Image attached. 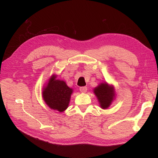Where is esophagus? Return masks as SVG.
Listing matches in <instances>:
<instances>
[{"mask_svg": "<svg viewBox=\"0 0 158 158\" xmlns=\"http://www.w3.org/2000/svg\"><path fill=\"white\" fill-rule=\"evenodd\" d=\"M79 90L83 93H85L87 92V90H88V88H87V87L83 86V87H81V88H79Z\"/></svg>", "mask_w": 158, "mask_h": 158, "instance_id": "1", "label": "esophagus"}]
</instances>
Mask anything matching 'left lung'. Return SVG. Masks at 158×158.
<instances>
[{
  "label": "left lung",
  "instance_id": "8db88e82",
  "mask_svg": "<svg viewBox=\"0 0 158 158\" xmlns=\"http://www.w3.org/2000/svg\"><path fill=\"white\" fill-rule=\"evenodd\" d=\"M94 93L97 97L100 107L104 109L109 108L115 96L114 87L106 82L101 83L94 89Z\"/></svg>",
  "mask_w": 158,
  "mask_h": 158
}]
</instances>
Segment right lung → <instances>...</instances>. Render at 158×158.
<instances>
[{
	"label": "right lung",
	"mask_w": 158,
	"mask_h": 158,
	"mask_svg": "<svg viewBox=\"0 0 158 158\" xmlns=\"http://www.w3.org/2000/svg\"><path fill=\"white\" fill-rule=\"evenodd\" d=\"M56 79V75L50 77L43 88V98L50 109L63 112L68 108L73 90L67 86L65 81Z\"/></svg>",
	"instance_id": "obj_1"
}]
</instances>
